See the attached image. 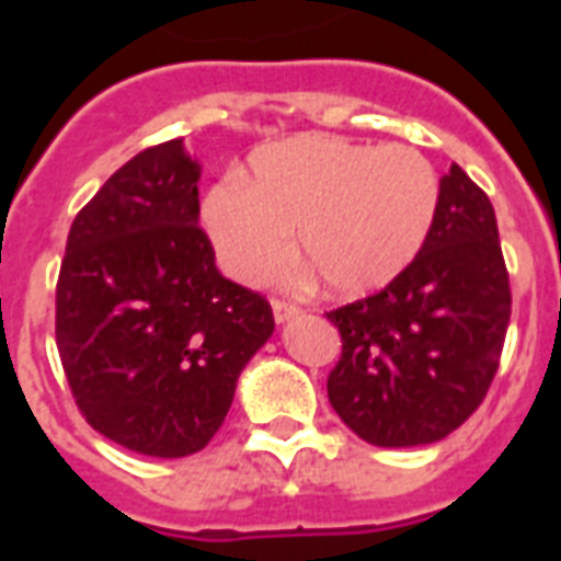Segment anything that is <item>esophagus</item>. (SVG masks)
Returning a JSON list of instances; mask_svg holds the SVG:
<instances>
[{
    "label": "esophagus",
    "mask_w": 561,
    "mask_h": 561,
    "mask_svg": "<svg viewBox=\"0 0 561 561\" xmlns=\"http://www.w3.org/2000/svg\"><path fill=\"white\" fill-rule=\"evenodd\" d=\"M299 311H302V308L294 306V302H285V299H273V320H276V323H288V320H294Z\"/></svg>",
    "instance_id": "34e87169"
}]
</instances>
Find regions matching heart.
I'll return each mask as SVG.
<instances>
[{"instance_id": "heart-1", "label": "heart", "mask_w": 561, "mask_h": 561, "mask_svg": "<svg viewBox=\"0 0 561 561\" xmlns=\"http://www.w3.org/2000/svg\"><path fill=\"white\" fill-rule=\"evenodd\" d=\"M439 209L434 165L404 145L294 136L253 157V183L227 180L203 201L220 264L262 282L299 253L325 290L360 297L390 285L425 247Z\"/></svg>"}]
</instances>
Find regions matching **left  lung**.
Masks as SVG:
<instances>
[{
	"instance_id": "8db88e82",
	"label": "left lung",
	"mask_w": 561,
	"mask_h": 561,
	"mask_svg": "<svg viewBox=\"0 0 561 561\" xmlns=\"http://www.w3.org/2000/svg\"><path fill=\"white\" fill-rule=\"evenodd\" d=\"M510 308L495 209L451 165L416 259L383 290L329 311L343 341L329 375L334 413L369 445L439 443L486 396Z\"/></svg>"
}]
</instances>
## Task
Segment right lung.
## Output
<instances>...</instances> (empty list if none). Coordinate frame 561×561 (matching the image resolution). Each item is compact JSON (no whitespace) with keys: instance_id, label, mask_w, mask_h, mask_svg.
Wrapping results in <instances>:
<instances>
[{"instance_id":"1","label":"right lung","mask_w":561,"mask_h":561,"mask_svg":"<svg viewBox=\"0 0 561 561\" xmlns=\"http://www.w3.org/2000/svg\"><path fill=\"white\" fill-rule=\"evenodd\" d=\"M197 180L183 139L136 153L78 211L57 279L78 408L122 448L165 460L206 448L273 334L271 302L215 267Z\"/></svg>"}]
</instances>
